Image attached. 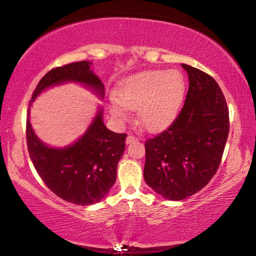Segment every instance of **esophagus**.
<instances>
[{
  "label": "esophagus",
  "instance_id": "1",
  "mask_svg": "<svg viewBox=\"0 0 256 256\" xmlns=\"http://www.w3.org/2000/svg\"><path fill=\"white\" fill-rule=\"evenodd\" d=\"M138 138H136V136H134L133 134H128V138H126V144H132V142H136V141H138Z\"/></svg>",
  "mask_w": 256,
  "mask_h": 256
}]
</instances>
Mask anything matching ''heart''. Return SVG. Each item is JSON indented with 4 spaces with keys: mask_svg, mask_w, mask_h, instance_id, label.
Masks as SVG:
<instances>
[{
    "mask_svg": "<svg viewBox=\"0 0 256 256\" xmlns=\"http://www.w3.org/2000/svg\"><path fill=\"white\" fill-rule=\"evenodd\" d=\"M185 94V79L180 71H146L128 76L110 98V110L116 120L128 118V110H136L138 124L148 131L167 126L178 112Z\"/></svg>",
    "mask_w": 256,
    "mask_h": 256,
    "instance_id": "obj_1",
    "label": "heart"
}]
</instances>
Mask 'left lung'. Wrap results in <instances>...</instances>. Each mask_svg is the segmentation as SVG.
I'll use <instances>...</instances> for the list:
<instances>
[{
    "mask_svg": "<svg viewBox=\"0 0 256 256\" xmlns=\"http://www.w3.org/2000/svg\"><path fill=\"white\" fill-rule=\"evenodd\" d=\"M190 86L184 106L170 126L146 141L144 176L168 200H183L209 183L218 170L229 133V110L211 76L182 64Z\"/></svg>",
    "mask_w": 256,
    "mask_h": 256,
    "instance_id": "obj_1",
    "label": "left lung"
}]
</instances>
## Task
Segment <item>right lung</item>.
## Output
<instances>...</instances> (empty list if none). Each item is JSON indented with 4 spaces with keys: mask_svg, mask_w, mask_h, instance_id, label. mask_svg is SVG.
Listing matches in <instances>:
<instances>
[{
    "mask_svg": "<svg viewBox=\"0 0 256 256\" xmlns=\"http://www.w3.org/2000/svg\"><path fill=\"white\" fill-rule=\"evenodd\" d=\"M90 66L92 62L81 60L52 68L38 82L29 107L42 90L66 81L84 84L102 98L104 84ZM29 110L26 126L29 156L47 188L64 201L74 204L89 206L100 201L116 180L118 162L124 152L126 134L110 131L102 123L100 110L76 144L60 149L50 148L34 133Z\"/></svg>",
    "mask_w": 256,
    "mask_h": 256,
    "instance_id": "1",
    "label": "right lung"
}]
</instances>
